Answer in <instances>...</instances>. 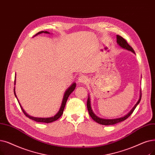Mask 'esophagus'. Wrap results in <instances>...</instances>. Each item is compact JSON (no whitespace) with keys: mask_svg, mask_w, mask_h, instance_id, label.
Listing matches in <instances>:
<instances>
[{"mask_svg":"<svg viewBox=\"0 0 155 155\" xmlns=\"http://www.w3.org/2000/svg\"><path fill=\"white\" fill-rule=\"evenodd\" d=\"M87 80H88V78L85 75H81L78 77V81L79 83H82V84H85L87 82Z\"/></svg>","mask_w":155,"mask_h":155,"instance_id":"esophagus-1","label":"esophagus"}]
</instances>
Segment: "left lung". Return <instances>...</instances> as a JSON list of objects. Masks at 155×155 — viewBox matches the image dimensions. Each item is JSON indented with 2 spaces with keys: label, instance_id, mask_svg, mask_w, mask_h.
I'll use <instances>...</instances> for the list:
<instances>
[{
  "label": "left lung",
  "instance_id": "obj_1",
  "mask_svg": "<svg viewBox=\"0 0 155 155\" xmlns=\"http://www.w3.org/2000/svg\"><path fill=\"white\" fill-rule=\"evenodd\" d=\"M117 43L119 44V45H120L122 47V48H124L125 49L129 50L130 51H132L133 53H135L134 52L133 48L132 47L127 43V42L126 41V40L124 39L122 37H121L118 35H117ZM141 96H142V94H140V98L138 101V102L136 103V104L134 106V107L132 109V110L127 114V115L123 117H121L119 118H116V119H103V118H100L98 117H97L95 114H94L91 109V103H90V99L89 97L87 99V109H88V111L89 115L91 116V117L97 123L99 124H101V125H115L116 124H118L119 122H122V121H124L125 120H126L127 118H129L131 114L133 113V111H134V110L136 109V106L138 105V104L140 103V101L141 99Z\"/></svg>",
  "mask_w": 155,
  "mask_h": 155
}]
</instances>
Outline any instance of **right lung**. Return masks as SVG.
<instances>
[{
  "mask_svg": "<svg viewBox=\"0 0 155 155\" xmlns=\"http://www.w3.org/2000/svg\"><path fill=\"white\" fill-rule=\"evenodd\" d=\"M49 33L48 31H42L38 32V33H37V34H36V35H38V34H40V33ZM75 87H76V84H75V83H74V84H73L69 87V88H68V89H67V91H66V92H65V94H64V96L63 100V102H62V104H61V107H60L59 111H58V113L56 114V115L55 116H54V117H50V118H35V117H31V116L28 115V114L26 113L24 111V110L22 108L21 106L20 105L19 103V104L20 107H21V110H22L23 113L25 114V115L26 117H27L28 118H29L30 119L34 120V121H35V122H43V123H47V124L51 123V122H54V121L57 120L59 118L61 117V116L63 115V111H64V107H65V105H66V101H67V99H68L69 96L70 95V94L74 91V89H75ZM14 91H15V90H14ZM15 96L16 97L15 91Z\"/></svg>",
  "mask_w": 155,
  "mask_h": 155,
  "instance_id": "obj_1",
  "label": "right lung"
}]
</instances>
